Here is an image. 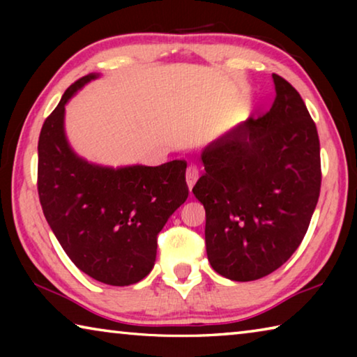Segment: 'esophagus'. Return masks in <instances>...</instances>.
Listing matches in <instances>:
<instances>
[{
	"label": "esophagus",
	"instance_id": "1",
	"mask_svg": "<svg viewBox=\"0 0 357 357\" xmlns=\"http://www.w3.org/2000/svg\"><path fill=\"white\" fill-rule=\"evenodd\" d=\"M197 179H198V170H197V167L190 165L189 168H187V172H185V181H187V185H189V190H190V192H192V189H193V185H195Z\"/></svg>",
	"mask_w": 357,
	"mask_h": 357
}]
</instances>
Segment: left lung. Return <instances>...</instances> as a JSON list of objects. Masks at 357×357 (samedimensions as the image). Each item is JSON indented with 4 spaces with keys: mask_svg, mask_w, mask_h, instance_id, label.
Segmentation results:
<instances>
[{
    "mask_svg": "<svg viewBox=\"0 0 357 357\" xmlns=\"http://www.w3.org/2000/svg\"><path fill=\"white\" fill-rule=\"evenodd\" d=\"M273 80L271 110L203 149L206 173L192 190L206 211L209 263L234 282L261 279L293 255L321 187L317 126L291 84Z\"/></svg>",
    "mask_w": 357,
    "mask_h": 357,
    "instance_id": "8db88e82",
    "label": "left lung"
}]
</instances>
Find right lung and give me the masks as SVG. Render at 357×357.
<instances>
[{
  "label": "right lung",
  "mask_w": 357,
  "mask_h": 357,
  "mask_svg": "<svg viewBox=\"0 0 357 357\" xmlns=\"http://www.w3.org/2000/svg\"><path fill=\"white\" fill-rule=\"evenodd\" d=\"M88 74L66 89L39 135L38 190L58 243L94 280L126 287L154 268L157 234L189 197L184 160L159 167H104L78 155L64 130L66 104Z\"/></svg>",
  "instance_id": "1"
}]
</instances>
